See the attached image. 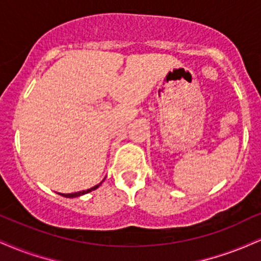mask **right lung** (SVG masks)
<instances>
[{
  "label": "right lung",
  "instance_id": "right-lung-1",
  "mask_svg": "<svg viewBox=\"0 0 261 261\" xmlns=\"http://www.w3.org/2000/svg\"><path fill=\"white\" fill-rule=\"evenodd\" d=\"M105 180V178L101 180L100 182H99L98 185H95V186H93V188H91V189H88V190H83V191H79V192H73V194H60L59 192V195L60 196H63V197H67V198H73V197H80V196H82V195H86V194H88V192H91V191H94V190H96L99 188V186H100L101 184H102V181H104Z\"/></svg>",
  "mask_w": 261,
  "mask_h": 261
}]
</instances>
